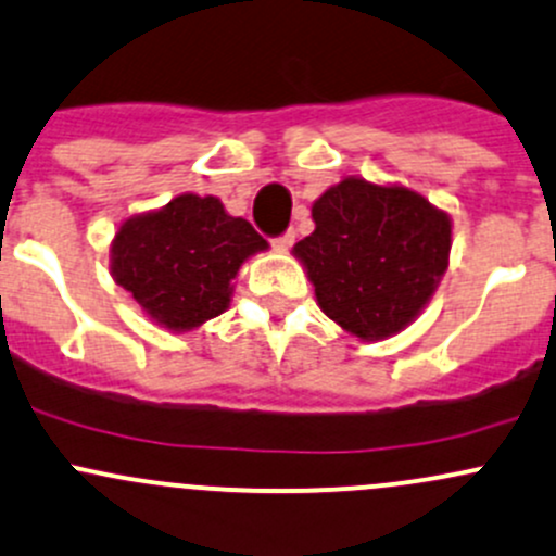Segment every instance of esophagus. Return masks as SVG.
<instances>
[{
  "label": "esophagus",
  "instance_id": "esophagus-1",
  "mask_svg": "<svg viewBox=\"0 0 556 556\" xmlns=\"http://www.w3.org/2000/svg\"><path fill=\"white\" fill-rule=\"evenodd\" d=\"M293 242H295V231H293V229H290V231H285V233H279V237H274V239H271V244H274V248H277V250H282V253H285V250H290V248H293Z\"/></svg>",
  "mask_w": 556,
  "mask_h": 556
}]
</instances>
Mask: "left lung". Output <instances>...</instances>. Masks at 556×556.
I'll use <instances>...</instances> for the list:
<instances>
[{"label":"left lung","instance_id":"obj_1","mask_svg":"<svg viewBox=\"0 0 556 556\" xmlns=\"http://www.w3.org/2000/svg\"><path fill=\"white\" fill-rule=\"evenodd\" d=\"M317 229L295 244L319 308L362 341L405 330L450 258V215L405 186L346 178L312 207Z\"/></svg>","mask_w":556,"mask_h":556}]
</instances>
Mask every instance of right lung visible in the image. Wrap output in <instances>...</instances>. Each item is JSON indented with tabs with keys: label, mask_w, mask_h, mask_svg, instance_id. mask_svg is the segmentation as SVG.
<instances>
[{
	"label": "right lung",
	"mask_w": 556,
	"mask_h": 556,
	"mask_svg": "<svg viewBox=\"0 0 556 556\" xmlns=\"http://www.w3.org/2000/svg\"><path fill=\"white\" fill-rule=\"evenodd\" d=\"M266 248V239L226 213L220 200L180 194L119 226L111 277L154 323L184 332L229 308L239 266Z\"/></svg>",
	"instance_id": "1"
}]
</instances>
